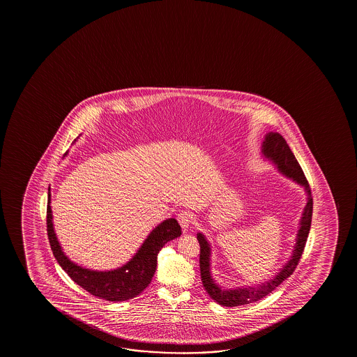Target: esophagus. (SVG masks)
Wrapping results in <instances>:
<instances>
[{"instance_id":"34e87169","label":"esophagus","mask_w":357,"mask_h":357,"mask_svg":"<svg viewBox=\"0 0 357 357\" xmlns=\"http://www.w3.org/2000/svg\"><path fill=\"white\" fill-rule=\"evenodd\" d=\"M176 220L179 222V225H181V228L184 231H188L189 229V227L192 225V215H191L190 212H181L178 217H176Z\"/></svg>"}]
</instances>
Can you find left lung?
Masks as SVG:
<instances>
[{
    "label": "left lung",
    "mask_w": 357,
    "mask_h": 357,
    "mask_svg": "<svg viewBox=\"0 0 357 357\" xmlns=\"http://www.w3.org/2000/svg\"><path fill=\"white\" fill-rule=\"evenodd\" d=\"M262 152H264V156L277 165L279 171L282 172L283 174L291 178L300 185L305 186L308 196L307 204L303 210V218L300 220V229H298V239H296L291 259H289L288 264H285L283 268L274 275L273 279H271L268 282H264L254 288L245 287V288L225 290V289L218 287L211 277L210 244L207 243L204 235L197 233V240L200 244V272L202 285L207 294L210 295L211 298H213L215 303H218L225 307H235V306H241V305H248V303L259 301L264 296H267L269 293H272L274 289L283 283L288 277H290L294 273L295 268L298 267L300 259L303 256L310 228H311L313 208L311 188H310L306 176L303 174V168L298 165V160L294 156L285 139L279 132H269L262 145Z\"/></svg>",
    "instance_id": "obj_1"
}]
</instances>
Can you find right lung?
Here are the masks:
<instances>
[{
  "label": "right lung",
  "instance_id": "add662e5",
  "mask_svg": "<svg viewBox=\"0 0 357 357\" xmlns=\"http://www.w3.org/2000/svg\"><path fill=\"white\" fill-rule=\"evenodd\" d=\"M50 196L49 188L46 225L54 259H57L59 266L72 280L84 290L107 301H126L144 291L156 272L157 255L168 241L176 239L181 234L179 223L174 218H169L152 230L137 255L121 268L108 272L90 271L73 264L61 249L52 225Z\"/></svg>",
  "mask_w": 357,
  "mask_h": 357
}]
</instances>
